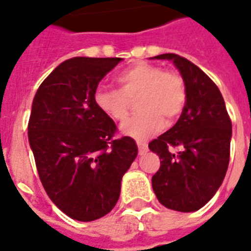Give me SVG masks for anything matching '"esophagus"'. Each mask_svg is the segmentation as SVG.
<instances>
[{"mask_svg":"<svg viewBox=\"0 0 251 251\" xmlns=\"http://www.w3.org/2000/svg\"><path fill=\"white\" fill-rule=\"evenodd\" d=\"M137 146H138V152H140V155H145V153L149 151V149H147V145H145V143L138 142L137 143Z\"/></svg>","mask_w":251,"mask_h":251,"instance_id":"obj_1","label":"esophagus"}]
</instances>
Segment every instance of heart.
Wrapping results in <instances>:
<instances>
[{
    "instance_id": "heart-1",
    "label": "heart",
    "mask_w": 251,
    "mask_h": 251,
    "mask_svg": "<svg viewBox=\"0 0 251 251\" xmlns=\"http://www.w3.org/2000/svg\"><path fill=\"white\" fill-rule=\"evenodd\" d=\"M121 89L99 86L94 93V102L102 114L119 123L128 118L130 100L137 99V113L124 124V134L136 140H147L181 114L187 101L183 77L165 71L156 64L141 62L124 70L118 76Z\"/></svg>"
}]
</instances>
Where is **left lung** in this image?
<instances>
[{
    "instance_id": "8db88e82",
    "label": "left lung",
    "mask_w": 251,
    "mask_h": 251,
    "mask_svg": "<svg viewBox=\"0 0 251 251\" xmlns=\"http://www.w3.org/2000/svg\"><path fill=\"white\" fill-rule=\"evenodd\" d=\"M151 59H168L180 72L187 101L179 121L149 147L160 157L152 189L166 208L194 212L221 187L230 161L232 124L216 83L196 64L166 53ZM171 147H180L177 154Z\"/></svg>"
}]
</instances>
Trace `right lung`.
<instances>
[{
	"mask_svg": "<svg viewBox=\"0 0 251 251\" xmlns=\"http://www.w3.org/2000/svg\"><path fill=\"white\" fill-rule=\"evenodd\" d=\"M122 61L67 59L34 96L27 136L40 181L52 202L76 221H94L114 208L122 177L138 153L130 137L113 140L115 123L94 102L100 81Z\"/></svg>",
	"mask_w": 251,
	"mask_h": 251,
	"instance_id": "1",
	"label": "right lung"
}]
</instances>
